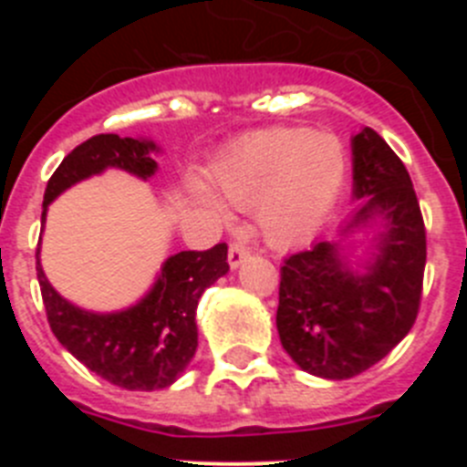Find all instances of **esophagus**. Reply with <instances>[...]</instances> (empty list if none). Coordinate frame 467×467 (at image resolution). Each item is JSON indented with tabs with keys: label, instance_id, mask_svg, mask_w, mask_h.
Wrapping results in <instances>:
<instances>
[{
	"label": "esophagus",
	"instance_id": "34e87169",
	"mask_svg": "<svg viewBox=\"0 0 467 467\" xmlns=\"http://www.w3.org/2000/svg\"><path fill=\"white\" fill-rule=\"evenodd\" d=\"M250 254V247L245 245V243H231L229 247V266L231 269H236L238 264L243 262V259Z\"/></svg>",
	"mask_w": 467,
	"mask_h": 467
}]
</instances>
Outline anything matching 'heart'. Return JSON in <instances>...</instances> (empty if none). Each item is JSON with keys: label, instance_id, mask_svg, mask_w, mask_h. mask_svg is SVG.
Returning <instances> with one entry per match:
<instances>
[{"label": "heart", "instance_id": "obj_1", "mask_svg": "<svg viewBox=\"0 0 467 467\" xmlns=\"http://www.w3.org/2000/svg\"><path fill=\"white\" fill-rule=\"evenodd\" d=\"M346 154L334 135L271 128L247 135L214 168V187L234 208H257L271 243L287 245L320 222L339 193Z\"/></svg>", "mask_w": 467, "mask_h": 467}]
</instances>
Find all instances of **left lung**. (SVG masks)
I'll list each match as a JSON object with an SVG mask.
<instances>
[{"label": "left lung", "mask_w": 467, "mask_h": 467, "mask_svg": "<svg viewBox=\"0 0 467 467\" xmlns=\"http://www.w3.org/2000/svg\"><path fill=\"white\" fill-rule=\"evenodd\" d=\"M353 182L365 205L350 226L374 213L386 220L372 269L353 275L325 241L280 266V344L304 372L323 379H350L386 358L414 327L423 295L426 224L419 198L400 156L372 128L353 138Z\"/></svg>", "instance_id": "1"}]
</instances>
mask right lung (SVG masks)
<instances>
[{
  "instance_id": "1",
  "label": "right lung",
  "mask_w": 467,
  "mask_h": 467,
  "mask_svg": "<svg viewBox=\"0 0 467 467\" xmlns=\"http://www.w3.org/2000/svg\"><path fill=\"white\" fill-rule=\"evenodd\" d=\"M154 150V142L114 133L93 135L74 147L48 180L41 222L57 193L105 168L150 177L156 171V161L150 156ZM226 271V243H217L210 250L177 253L138 306L95 316L72 306L53 290L39 266L36 247V278L51 332L90 372L126 390H159L187 369L198 346V299Z\"/></svg>"
}]
</instances>
